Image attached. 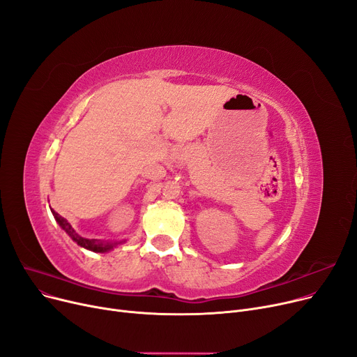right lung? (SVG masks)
<instances>
[{
  "label": "right lung",
  "mask_w": 357,
  "mask_h": 357,
  "mask_svg": "<svg viewBox=\"0 0 357 357\" xmlns=\"http://www.w3.org/2000/svg\"><path fill=\"white\" fill-rule=\"evenodd\" d=\"M52 213H53L54 220L59 222V226L68 233V236H69L73 241H77L81 248H85V249H88V250L101 253V252H107V250L112 249V246L117 245V243H114V245H109V243H102V241H100V240H93V238H92V240H88V238H84V237H81L77 231L73 230V227L68 222L66 218H63L61 214H58V213L53 211V210H52Z\"/></svg>",
  "instance_id": "1"
}]
</instances>
